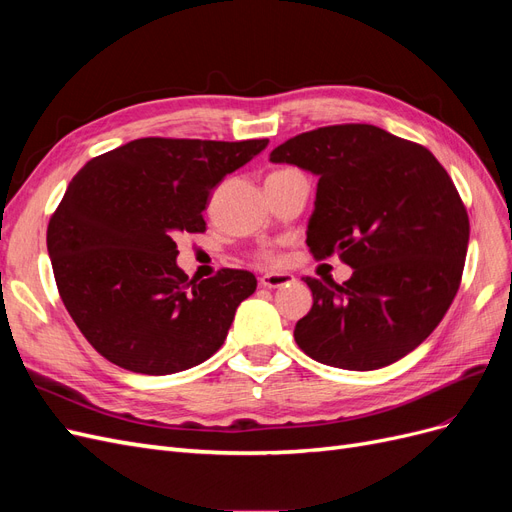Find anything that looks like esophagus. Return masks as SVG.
Masks as SVG:
<instances>
[{
	"label": "esophagus",
	"mask_w": 512,
	"mask_h": 512,
	"mask_svg": "<svg viewBox=\"0 0 512 512\" xmlns=\"http://www.w3.org/2000/svg\"><path fill=\"white\" fill-rule=\"evenodd\" d=\"M260 286L262 288H282V286H290L294 282V277L290 273H265L260 277Z\"/></svg>",
	"instance_id": "34e87169"
}]
</instances>
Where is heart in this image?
I'll use <instances>...</instances> for the list:
<instances>
[{"label":"heart","instance_id":"obj_1","mask_svg":"<svg viewBox=\"0 0 512 512\" xmlns=\"http://www.w3.org/2000/svg\"><path fill=\"white\" fill-rule=\"evenodd\" d=\"M275 173H280V170H275ZM258 260H262V262H277V260H280V256H277L275 252H260Z\"/></svg>","mask_w":512,"mask_h":512}]
</instances>
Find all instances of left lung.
Here are the masks:
<instances>
[{
    "mask_svg": "<svg viewBox=\"0 0 512 512\" xmlns=\"http://www.w3.org/2000/svg\"><path fill=\"white\" fill-rule=\"evenodd\" d=\"M273 162L318 175L307 247L354 271L344 284L303 277L314 305L294 327L314 361L380 369L421 346L451 307L466 265V205L433 153L369 123L288 138Z\"/></svg>",
    "mask_w": 512,
    "mask_h": 512,
    "instance_id": "left-lung-1",
    "label": "left lung"
}]
</instances>
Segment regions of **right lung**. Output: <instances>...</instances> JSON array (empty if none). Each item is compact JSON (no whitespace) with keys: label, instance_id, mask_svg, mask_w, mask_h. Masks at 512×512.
<instances>
[{"label":"right lung","instance_id":"right-lung-1","mask_svg":"<svg viewBox=\"0 0 512 512\" xmlns=\"http://www.w3.org/2000/svg\"><path fill=\"white\" fill-rule=\"evenodd\" d=\"M269 138L147 136L89 160L46 228L59 297L87 342L134 374L166 376L218 352L256 277L177 267V239L205 232L211 190Z\"/></svg>","mask_w":512,"mask_h":512}]
</instances>
